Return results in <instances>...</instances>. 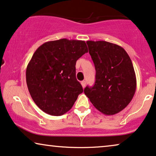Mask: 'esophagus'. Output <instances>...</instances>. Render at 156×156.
<instances>
[{"label": "esophagus", "instance_id": "esophagus-1", "mask_svg": "<svg viewBox=\"0 0 156 156\" xmlns=\"http://www.w3.org/2000/svg\"><path fill=\"white\" fill-rule=\"evenodd\" d=\"M80 83L82 85V87L84 88L85 86H86V81H85V80H83V81L80 82Z\"/></svg>", "mask_w": 156, "mask_h": 156}]
</instances>
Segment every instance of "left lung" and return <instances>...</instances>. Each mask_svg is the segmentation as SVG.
<instances>
[{"label": "left lung", "mask_w": 156, "mask_h": 156, "mask_svg": "<svg viewBox=\"0 0 156 156\" xmlns=\"http://www.w3.org/2000/svg\"><path fill=\"white\" fill-rule=\"evenodd\" d=\"M96 69L93 87L84 93L96 109L106 115L119 113L132 101L137 80L131 59L119 45L106 41L86 42Z\"/></svg>", "instance_id": "obj_1"}]
</instances>
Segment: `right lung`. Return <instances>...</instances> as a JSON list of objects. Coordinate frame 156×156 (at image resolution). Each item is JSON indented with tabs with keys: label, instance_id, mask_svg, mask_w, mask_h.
Here are the masks:
<instances>
[{
	"label": "right lung",
	"instance_id": "right-lung-1",
	"mask_svg": "<svg viewBox=\"0 0 156 156\" xmlns=\"http://www.w3.org/2000/svg\"><path fill=\"white\" fill-rule=\"evenodd\" d=\"M88 52L85 41L61 39L37 48L29 61L26 79L37 106L52 116L66 114L73 106L82 86L76 79V61Z\"/></svg>",
	"mask_w": 156,
	"mask_h": 156
}]
</instances>
